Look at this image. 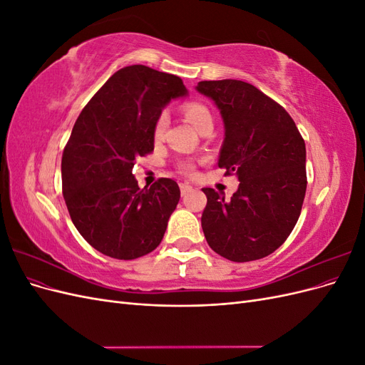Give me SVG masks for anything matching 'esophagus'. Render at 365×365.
I'll use <instances>...</instances> for the list:
<instances>
[{"label": "esophagus", "mask_w": 365, "mask_h": 365, "mask_svg": "<svg viewBox=\"0 0 365 365\" xmlns=\"http://www.w3.org/2000/svg\"><path fill=\"white\" fill-rule=\"evenodd\" d=\"M180 189H181V195L185 196V195H189L193 190V187L190 184H187V182H181L180 184Z\"/></svg>", "instance_id": "obj_1"}]
</instances>
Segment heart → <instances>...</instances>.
I'll list each match as a JSON object with an SVG mask.
<instances>
[{
  "instance_id": "b5f03b06",
  "label": "heart",
  "mask_w": 365,
  "mask_h": 365,
  "mask_svg": "<svg viewBox=\"0 0 365 365\" xmlns=\"http://www.w3.org/2000/svg\"><path fill=\"white\" fill-rule=\"evenodd\" d=\"M184 115H185L187 121H189V123L196 130H200L202 126H205L208 123H213L212 113H210V109L205 105H202V103H196V102L187 103L184 106ZM165 125H168V117L163 114V115L158 117L157 123H155V129H153V134H155L157 138L163 135V132L165 129ZM181 169L185 173H192L193 172V165L192 164H182Z\"/></svg>"
}]
</instances>
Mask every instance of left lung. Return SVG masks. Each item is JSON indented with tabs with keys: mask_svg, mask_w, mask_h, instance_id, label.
Returning a JSON list of instances; mask_svg holds the SVG:
<instances>
[{
	"mask_svg": "<svg viewBox=\"0 0 365 365\" xmlns=\"http://www.w3.org/2000/svg\"><path fill=\"white\" fill-rule=\"evenodd\" d=\"M196 91L212 98L224 121L219 168L235 173L231 200L202 189V231L219 256L251 262L288 239L306 193V146L294 120L272 98L242 81H202Z\"/></svg>",
	"mask_w": 365,
	"mask_h": 365,
	"instance_id": "8db88e82",
	"label": "left lung"
}]
</instances>
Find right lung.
<instances>
[{"label": "right lung", "mask_w": 365, "mask_h": 365, "mask_svg": "<svg viewBox=\"0 0 365 365\" xmlns=\"http://www.w3.org/2000/svg\"><path fill=\"white\" fill-rule=\"evenodd\" d=\"M187 93L178 76L130 65L109 77L77 117L62 155V193L77 231L105 256L132 260L163 240L180 187L160 178L140 189L132 169L153 150L164 106Z\"/></svg>", "instance_id": "obj_1"}]
</instances>
